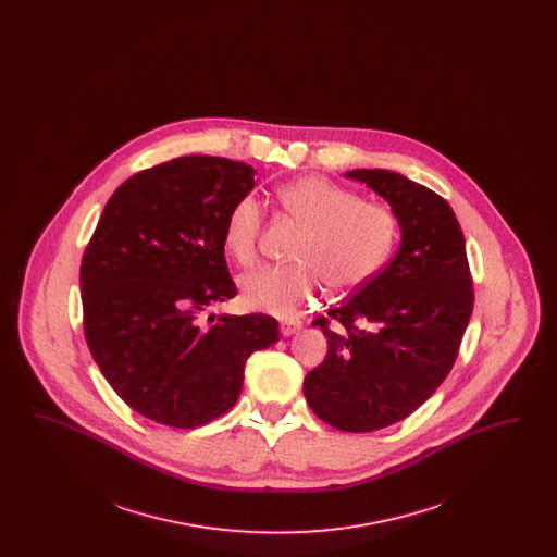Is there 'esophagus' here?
Returning <instances> with one entry per match:
<instances>
[{
  "label": "esophagus",
  "instance_id": "esophagus-1",
  "mask_svg": "<svg viewBox=\"0 0 557 557\" xmlns=\"http://www.w3.org/2000/svg\"><path fill=\"white\" fill-rule=\"evenodd\" d=\"M280 330H282L284 336H292V334H296V332L302 330V323H300V321H294V319H286V321H282Z\"/></svg>",
  "mask_w": 557,
  "mask_h": 557
}]
</instances>
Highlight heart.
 Returning <instances> with one entry per match:
<instances>
[{
    "mask_svg": "<svg viewBox=\"0 0 557 557\" xmlns=\"http://www.w3.org/2000/svg\"><path fill=\"white\" fill-rule=\"evenodd\" d=\"M277 207L305 225L292 265H265L242 277V302L248 309L292 315L307 305L321 284L355 290L368 284L388 261L397 242V214L380 202H366L348 187L307 175L275 191ZM265 212L257 198L244 196L232 207L223 239L239 265H252Z\"/></svg>",
    "mask_w": 557,
    "mask_h": 557,
    "instance_id": "heart-1",
    "label": "heart"
}]
</instances>
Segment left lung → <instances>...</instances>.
Masks as SVG:
<instances>
[{
	"instance_id": "8db88e82",
	"label": "left lung",
	"mask_w": 557,
	"mask_h": 557,
	"mask_svg": "<svg viewBox=\"0 0 557 557\" xmlns=\"http://www.w3.org/2000/svg\"><path fill=\"white\" fill-rule=\"evenodd\" d=\"M346 177L391 205L400 246L355 296L313 321L327 338V355L302 388L325 424L373 432L411 416L449 375L474 288L463 232L443 196L384 169Z\"/></svg>"
}]
</instances>
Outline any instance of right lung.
Wrapping results in <instances>:
<instances>
[{"mask_svg": "<svg viewBox=\"0 0 557 557\" xmlns=\"http://www.w3.org/2000/svg\"><path fill=\"white\" fill-rule=\"evenodd\" d=\"M255 187L250 164L182 157L116 187L81 261L83 332L133 411L198 428L230 411L246 359L280 341L269 315H209L238 288L223 230Z\"/></svg>", "mask_w": 557, "mask_h": 557, "instance_id": "add662e5", "label": "right lung"}]
</instances>
